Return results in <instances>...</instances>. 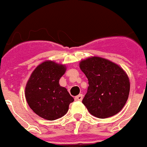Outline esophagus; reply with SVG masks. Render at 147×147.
<instances>
[{
  "instance_id": "34e87169",
  "label": "esophagus",
  "mask_w": 147,
  "mask_h": 147,
  "mask_svg": "<svg viewBox=\"0 0 147 147\" xmlns=\"http://www.w3.org/2000/svg\"><path fill=\"white\" fill-rule=\"evenodd\" d=\"M75 100L76 101H78V102H81L83 100V94H79L78 96H76L75 98Z\"/></svg>"
}]
</instances>
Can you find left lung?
Returning <instances> with one entry per match:
<instances>
[{
    "instance_id": "obj_1",
    "label": "left lung",
    "mask_w": 147,
    "mask_h": 147,
    "mask_svg": "<svg viewBox=\"0 0 147 147\" xmlns=\"http://www.w3.org/2000/svg\"><path fill=\"white\" fill-rule=\"evenodd\" d=\"M80 69L88 80L83 103L93 116L105 119L120 112L128 98L129 79L117 64L93 57L82 61Z\"/></svg>"
}]
</instances>
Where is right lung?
Returning a JSON list of instances; mask_svg holds the SVG:
<instances>
[{"label": "right lung", "instance_id": "right-lung-1", "mask_svg": "<svg viewBox=\"0 0 147 147\" xmlns=\"http://www.w3.org/2000/svg\"><path fill=\"white\" fill-rule=\"evenodd\" d=\"M65 71L64 65L45 61L34 69L26 85L25 96L30 108L45 120L62 117L74 102L67 89L59 84Z\"/></svg>", "mask_w": 147, "mask_h": 147}]
</instances>
